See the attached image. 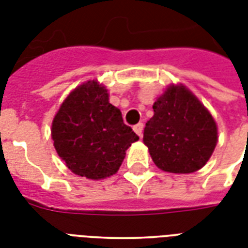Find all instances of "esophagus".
Instances as JSON below:
<instances>
[{
  "instance_id": "1",
  "label": "esophagus",
  "mask_w": 248,
  "mask_h": 248,
  "mask_svg": "<svg viewBox=\"0 0 248 248\" xmlns=\"http://www.w3.org/2000/svg\"><path fill=\"white\" fill-rule=\"evenodd\" d=\"M143 130H144V124H141V122L134 126V131H135L136 134L140 136V138L143 136Z\"/></svg>"
}]
</instances>
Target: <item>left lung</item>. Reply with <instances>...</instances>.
Returning a JSON list of instances; mask_svg holds the SVG:
<instances>
[{"instance_id":"1","label":"left lung","mask_w":248,"mask_h":248,"mask_svg":"<svg viewBox=\"0 0 248 248\" xmlns=\"http://www.w3.org/2000/svg\"><path fill=\"white\" fill-rule=\"evenodd\" d=\"M143 141L158 169L190 173L202 169L217 143L211 113L183 85H171L153 104Z\"/></svg>"}]
</instances>
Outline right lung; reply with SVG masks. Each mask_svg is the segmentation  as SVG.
<instances>
[{"label": "right lung", "mask_w": 248, "mask_h": 248, "mask_svg": "<svg viewBox=\"0 0 248 248\" xmlns=\"http://www.w3.org/2000/svg\"><path fill=\"white\" fill-rule=\"evenodd\" d=\"M51 138L72 172L99 180L112 176L139 136L109 103L105 86L90 79L76 87L54 117Z\"/></svg>", "instance_id": "obj_1"}]
</instances>
